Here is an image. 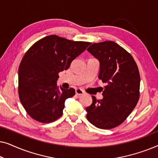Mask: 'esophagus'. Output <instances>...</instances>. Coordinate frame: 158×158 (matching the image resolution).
I'll return each instance as SVG.
<instances>
[{"instance_id":"obj_1","label":"esophagus","mask_w":158,"mask_h":158,"mask_svg":"<svg viewBox=\"0 0 158 158\" xmlns=\"http://www.w3.org/2000/svg\"><path fill=\"white\" fill-rule=\"evenodd\" d=\"M75 94L77 96H81V95L84 94V91L81 88H77V89H75Z\"/></svg>"}]
</instances>
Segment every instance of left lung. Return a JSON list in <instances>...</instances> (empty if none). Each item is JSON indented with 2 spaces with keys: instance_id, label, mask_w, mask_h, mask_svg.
I'll list each match as a JSON object with an SVG mask.
<instances>
[{
  "instance_id": "obj_1",
  "label": "left lung",
  "mask_w": 158,
  "mask_h": 158,
  "mask_svg": "<svg viewBox=\"0 0 158 158\" xmlns=\"http://www.w3.org/2000/svg\"><path fill=\"white\" fill-rule=\"evenodd\" d=\"M87 50L100 62L98 77L107 85L103 99L92 96L86 117L99 129L114 128L127 119L139 101V69L130 53L112 41L94 43Z\"/></svg>"
}]
</instances>
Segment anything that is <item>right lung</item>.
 <instances>
[{
    "instance_id": "right-lung-1",
    "label": "right lung",
    "mask_w": 158,
    "mask_h": 158,
    "mask_svg": "<svg viewBox=\"0 0 158 158\" xmlns=\"http://www.w3.org/2000/svg\"><path fill=\"white\" fill-rule=\"evenodd\" d=\"M90 42L72 41L57 35L41 39L28 49L19 68V96L27 113L42 123L62 115L64 101L75 96L73 88L60 89L59 73L85 50Z\"/></svg>"
}]
</instances>
